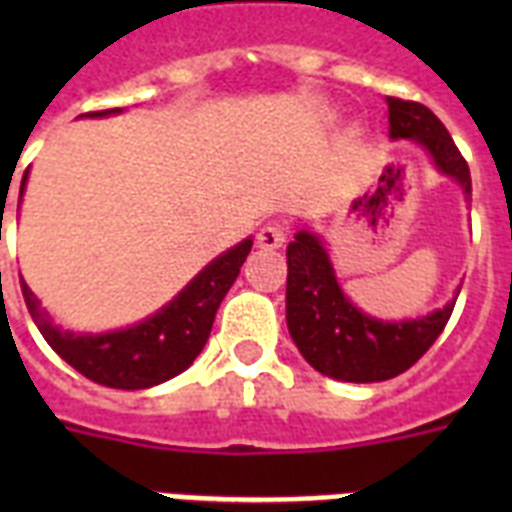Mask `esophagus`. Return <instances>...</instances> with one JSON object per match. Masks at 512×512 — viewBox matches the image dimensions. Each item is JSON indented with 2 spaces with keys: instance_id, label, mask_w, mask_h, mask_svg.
Listing matches in <instances>:
<instances>
[{
  "instance_id": "34e87169",
  "label": "esophagus",
  "mask_w": 512,
  "mask_h": 512,
  "mask_svg": "<svg viewBox=\"0 0 512 512\" xmlns=\"http://www.w3.org/2000/svg\"><path fill=\"white\" fill-rule=\"evenodd\" d=\"M287 236H289L287 223H268L260 228V233H257V244H260L263 249H279L284 247Z\"/></svg>"
}]
</instances>
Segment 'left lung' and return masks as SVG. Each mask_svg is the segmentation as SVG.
<instances>
[{"label": "left lung", "instance_id": "1", "mask_svg": "<svg viewBox=\"0 0 512 512\" xmlns=\"http://www.w3.org/2000/svg\"><path fill=\"white\" fill-rule=\"evenodd\" d=\"M390 138L420 143L444 175L454 177L470 196V170L433 111L417 100L388 98ZM287 324L289 335L316 372L345 382H382L398 377L420 361L454 311V300L441 311L414 321L369 319L345 300L321 241L300 231L287 247Z\"/></svg>", "mask_w": 512, "mask_h": 512}]
</instances>
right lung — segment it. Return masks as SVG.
<instances>
[{"mask_svg": "<svg viewBox=\"0 0 512 512\" xmlns=\"http://www.w3.org/2000/svg\"><path fill=\"white\" fill-rule=\"evenodd\" d=\"M116 111L119 108L90 111L87 116H106L116 114ZM26 177L28 170L20 183V196H23ZM249 249H252V239H244L239 247L228 249L225 255L212 260L156 316L146 319L138 327L108 332V335H74V332L52 327V321L39 308V300L31 295V289L26 287L23 279H20V289H23V300H26L34 324L39 327L47 345L66 364L74 366L87 380L106 385V388L140 390L170 380L193 364V358L199 356L209 332H212L217 308L239 276Z\"/></svg>", "mask_w": 512, "mask_h": 512, "instance_id": "obj_1", "label": "right lung"}]
</instances>
